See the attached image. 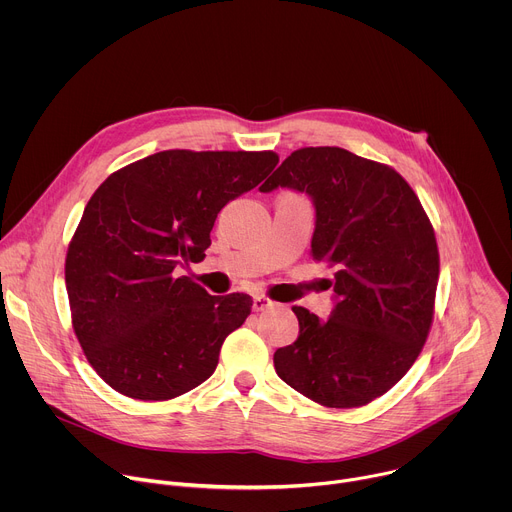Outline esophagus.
I'll return each instance as SVG.
<instances>
[{
  "instance_id": "obj_1",
  "label": "esophagus",
  "mask_w": 512,
  "mask_h": 512,
  "mask_svg": "<svg viewBox=\"0 0 512 512\" xmlns=\"http://www.w3.org/2000/svg\"><path fill=\"white\" fill-rule=\"evenodd\" d=\"M271 306H273V302L267 296H261V294L253 296V306H251L253 312H263V310H267Z\"/></svg>"
}]
</instances>
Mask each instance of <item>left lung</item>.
<instances>
[{
	"label": "left lung",
	"instance_id": "8db88e82",
	"mask_svg": "<svg viewBox=\"0 0 512 512\" xmlns=\"http://www.w3.org/2000/svg\"><path fill=\"white\" fill-rule=\"evenodd\" d=\"M277 188L314 204L312 257L334 269V308L328 320L294 308L300 336L275 350V373L320 405H367L411 369L433 320L440 255L429 218L393 168L342 148L294 152L259 190Z\"/></svg>",
	"mask_w": 512,
	"mask_h": 512
}]
</instances>
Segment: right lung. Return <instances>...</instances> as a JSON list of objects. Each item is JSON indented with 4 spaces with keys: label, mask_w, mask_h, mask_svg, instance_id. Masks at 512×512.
<instances>
[{
    "label": "right lung",
    "mask_w": 512,
    "mask_h": 512,
    "mask_svg": "<svg viewBox=\"0 0 512 512\" xmlns=\"http://www.w3.org/2000/svg\"><path fill=\"white\" fill-rule=\"evenodd\" d=\"M277 162L273 152L168 150L117 170L91 196L64 277L72 328L117 393L166 401L214 373L253 300L210 296L176 269L204 259L216 214Z\"/></svg>",
    "instance_id": "right-lung-1"
}]
</instances>
